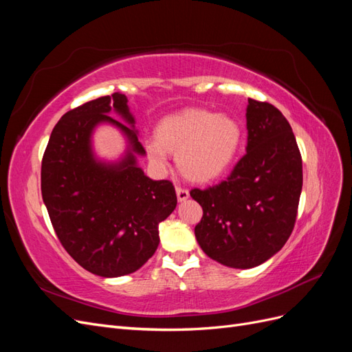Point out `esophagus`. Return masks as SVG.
I'll return each mask as SVG.
<instances>
[{"label": "esophagus", "instance_id": "obj_1", "mask_svg": "<svg viewBox=\"0 0 352 352\" xmlns=\"http://www.w3.org/2000/svg\"><path fill=\"white\" fill-rule=\"evenodd\" d=\"M176 195H177V199L182 202V201H186L189 198V190L185 188V186H176Z\"/></svg>", "mask_w": 352, "mask_h": 352}]
</instances>
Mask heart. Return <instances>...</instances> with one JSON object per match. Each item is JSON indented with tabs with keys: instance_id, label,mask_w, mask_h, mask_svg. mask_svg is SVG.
<instances>
[{
	"instance_id": "obj_1",
	"label": "heart",
	"mask_w": 352,
	"mask_h": 352,
	"mask_svg": "<svg viewBox=\"0 0 352 352\" xmlns=\"http://www.w3.org/2000/svg\"><path fill=\"white\" fill-rule=\"evenodd\" d=\"M157 140L148 145L153 163L164 166L167 151H176L182 173L206 182L230 166L239 150L242 129L228 114L189 109L163 119L157 127Z\"/></svg>"
}]
</instances>
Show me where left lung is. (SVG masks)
<instances>
[{
    "label": "left lung",
    "instance_id": "obj_1",
    "mask_svg": "<svg viewBox=\"0 0 352 352\" xmlns=\"http://www.w3.org/2000/svg\"><path fill=\"white\" fill-rule=\"evenodd\" d=\"M248 144L232 173L190 197L202 207L195 238L210 258L251 269L280 251L295 226L302 158L292 127L269 102L248 98Z\"/></svg>",
    "mask_w": 352,
    "mask_h": 352
}]
</instances>
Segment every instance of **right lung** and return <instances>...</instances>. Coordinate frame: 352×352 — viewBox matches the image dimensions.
<instances>
[{"instance_id":"add662e5","label":"right lung","mask_w":352,"mask_h":352,"mask_svg":"<svg viewBox=\"0 0 352 352\" xmlns=\"http://www.w3.org/2000/svg\"><path fill=\"white\" fill-rule=\"evenodd\" d=\"M120 113L133 127L126 95L114 92L67 111L51 132L42 157L41 190L48 214L70 257L102 278L136 272L158 247V223L176 208L170 180H153L136 166L145 150L136 132L109 116ZM111 122L128 136L130 151L120 164L94 160L90 135Z\"/></svg>"}]
</instances>
